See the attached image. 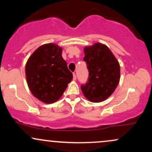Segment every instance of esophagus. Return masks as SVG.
I'll list each match as a JSON object with an SVG mask.
<instances>
[{"label":"esophagus","instance_id":"obj_1","mask_svg":"<svg viewBox=\"0 0 152 152\" xmlns=\"http://www.w3.org/2000/svg\"><path fill=\"white\" fill-rule=\"evenodd\" d=\"M73 79H74V81H76V74H75V73L73 74Z\"/></svg>","mask_w":152,"mask_h":152}]
</instances>
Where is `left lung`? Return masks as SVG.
I'll list each match as a JSON object with an SVG mask.
<instances>
[{"instance_id":"1","label":"left lung","mask_w":152,"mask_h":152,"mask_svg":"<svg viewBox=\"0 0 152 152\" xmlns=\"http://www.w3.org/2000/svg\"><path fill=\"white\" fill-rule=\"evenodd\" d=\"M88 70V81L81 88L85 97L91 102H102L110 96L118 86L120 66L114 54L105 45L95 43L84 48Z\"/></svg>"}]
</instances>
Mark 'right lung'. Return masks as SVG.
<instances>
[{"label":"right lung","mask_w":152,"mask_h":152,"mask_svg":"<svg viewBox=\"0 0 152 152\" xmlns=\"http://www.w3.org/2000/svg\"><path fill=\"white\" fill-rule=\"evenodd\" d=\"M61 52L62 48L57 45L44 44L35 50L26 63V80L31 93L46 104L60 99L73 78Z\"/></svg>","instance_id":"obj_1"}]
</instances>
